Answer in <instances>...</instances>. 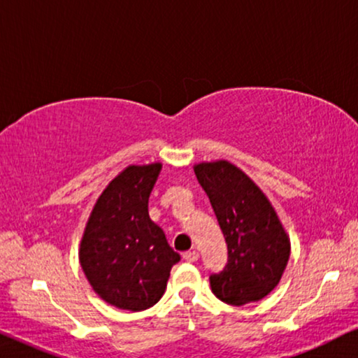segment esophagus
Here are the masks:
<instances>
[{
	"instance_id": "1",
	"label": "esophagus",
	"mask_w": 358,
	"mask_h": 358,
	"mask_svg": "<svg viewBox=\"0 0 358 358\" xmlns=\"http://www.w3.org/2000/svg\"><path fill=\"white\" fill-rule=\"evenodd\" d=\"M182 257L185 259L187 262H195L199 259V252L197 251H187L182 254Z\"/></svg>"
}]
</instances>
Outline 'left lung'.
Masks as SVG:
<instances>
[{
    "label": "left lung",
    "instance_id": "left-lung-1",
    "mask_svg": "<svg viewBox=\"0 0 358 358\" xmlns=\"http://www.w3.org/2000/svg\"><path fill=\"white\" fill-rule=\"evenodd\" d=\"M217 215L228 264L210 277L212 292L228 305L259 301L278 285L290 257V238L271 200L227 159L194 166Z\"/></svg>",
    "mask_w": 358,
    "mask_h": 358
}]
</instances>
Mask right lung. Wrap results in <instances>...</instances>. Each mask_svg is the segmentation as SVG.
<instances>
[{
	"label": "right lung",
	"instance_id": "add662e5",
	"mask_svg": "<svg viewBox=\"0 0 358 358\" xmlns=\"http://www.w3.org/2000/svg\"><path fill=\"white\" fill-rule=\"evenodd\" d=\"M163 164H131L102 190L80 243L83 272L109 305L143 311L156 305L180 256L148 215Z\"/></svg>",
	"mask_w": 358,
	"mask_h": 358
}]
</instances>
